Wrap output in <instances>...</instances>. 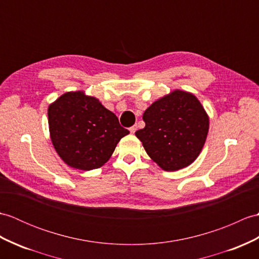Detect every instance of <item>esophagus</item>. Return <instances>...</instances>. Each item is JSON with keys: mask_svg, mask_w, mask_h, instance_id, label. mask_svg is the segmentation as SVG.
<instances>
[{"mask_svg": "<svg viewBox=\"0 0 259 259\" xmlns=\"http://www.w3.org/2000/svg\"><path fill=\"white\" fill-rule=\"evenodd\" d=\"M130 132H131V134H135V132L137 131V125L135 124V125H132V127H130Z\"/></svg>", "mask_w": 259, "mask_h": 259, "instance_id": "1", "label": "esophagus"}]
</instances>
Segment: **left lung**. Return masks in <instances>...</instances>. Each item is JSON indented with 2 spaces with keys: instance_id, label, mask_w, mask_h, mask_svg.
<instances>
[{
  "instance_id": "left-lung-1",
  "label": "left lung",
  "mask_w": 259,
  "mask_h": 259,
  "mask_svg": "<svg viewBox=\"0 0 259 259\" xmlns=\"http://www.w3.org/2000/svg\"><path fill=\"white\" fill-rule=\"evenodd\" d=\"M146 127L136 131L149 157L165 171L190 165L205 143L208 117L194 95L174 90L143 113Z\"/></svg>"
}]
</instances>
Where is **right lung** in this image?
<instances>
[{"label":"right lung","mask_w":259,"mask_h":259,"mask_svg":"<svg viewBox=\"0 0 259 259\" xmlns=\"http://www.w3.org/2000/svg\"><path fill=\"white\" fill-rule=\"evenodd\" d=\"M48 124L59 157L86 171L104 165L129 134L115 113L82 92L66 93L48 107Z\"/></svg>","instance_id":"1"}]
</instances>
